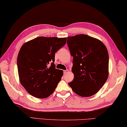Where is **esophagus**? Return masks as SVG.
<instances>
[{
    "mask_svg": "<svg viewBox=\"0 0 127 127\" xmlns=\"http://www.w3.org/2000/svg\"><path fill=\"white\" fill-rule=\"evenodd\" d=\"M68 72V69H66V70H64V74H66V73H67Z\"/></svg>",
    "mask_w": 127,
    "mask_h": 127,
    "instance_id": "1",
    "label": "esophagus"
}]
</instances>
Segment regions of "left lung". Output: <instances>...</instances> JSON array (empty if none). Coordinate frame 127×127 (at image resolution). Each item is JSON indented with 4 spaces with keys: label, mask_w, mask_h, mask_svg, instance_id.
Returning a JSON list of instances; mask_svg holds the SVG:
<instances>
[{
    "label": "left lung",
    "mask_w": 127,
    "mask_h": 127,
    "mask_svg": "<svg viewBox=\"0 0 127 127\" xmlns=\"http://www.w3.org/2000/svg\"><path fill=\"white\" fill-rule=\"evenodd\" d=\"M67 43L73 56L72 71L74 79L69 86L77 95L89 97L99 91L108 76L109 57L100 40L85 34L67 38Z\"/></svg>",
    "instance_id": "obj_1"
}]
</instances>
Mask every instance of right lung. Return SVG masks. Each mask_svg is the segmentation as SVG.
<instances>
[{"instance_id":"right-lung-1","label":"right lung","mask_w":127,"mask_h":127,"mask_svg":"<svg viewBox=\"0 0 127 127\" xmlns=\"http://www.w3.org/2000/svg\"><path fill=\"white\" fill-rule=\"evenodd\" d=\"M66 39L39 37L21 48L17 60L20 81L32 96L46 98L55 90L63 71L56 69L55 55L66 44Z\"/></svg>"}]
</instances>
